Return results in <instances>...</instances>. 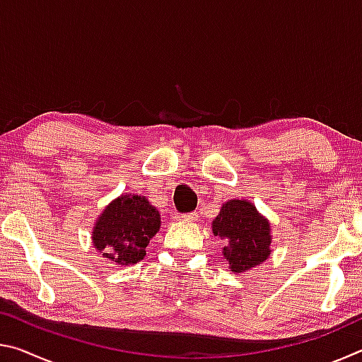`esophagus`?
Returning <instances> with one entry per match:
<instances>
[{
	"label": "esophagus",
	"instance_id": "esophagus-1",
	"mask_svg": "<svg viewBox=\"0 0 362 362\" xmlns=\"http://www.w3.org/2000/svg\"><path fill=\"white\" fill-rule=\"evenodd\" d=\"M196 212H188V214H182L180 216V220H183V222H194L196 220Z\"/></svg>",
	"mask_w": 362,
	"mask_h": 362
}]
</instances>
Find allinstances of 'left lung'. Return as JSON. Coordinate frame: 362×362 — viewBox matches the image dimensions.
<instances>
[{"label": "left lung", "instance_id": "8db88e82", "mask_svg": "<svg viewBox=\"0 0 362 362\" xmlns=\"http://www.w3.org/2000/svg\"><path fill=\"white\" fill-rule=\"evenodd\" d=\"M212 231L226 243L223 255L231 272H246L268 259L272 243L269 223L247 201L230 199L225 203L212 222Z\"/></svg>", "mask_w": 362, "mask_h": 362}]
</instances>
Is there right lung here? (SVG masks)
Wrapping results in <instances>:
<instances>
[{"label":"right lung","instance_id":"obj_1","mask_svg":"<svg viewBox=\"0 0 362 362\" xmlns=\"http://www.w3.org/2000/svg\"><path fill=\"white\" fill-rule=\"evenodd\" d=\"M161 225L159 212L145 196H121L102 212L94 228V246L116 265L137 263Z\"/></svg>","mask_w":362,"mask_h":362}]
</instances>
